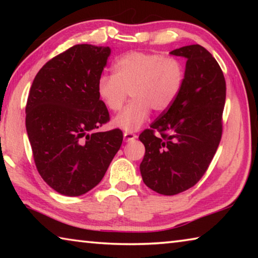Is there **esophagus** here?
<instances>
[{
  "label": "esophagus",
  "instance_id": "34e87169",
  "mask_svg": "<svg viewBox=\"0 0 258 258\" xmlns=\"http://www.w3.org/2000/svg\"><path fill=\"white\" fill-rule=\"evenodd\" d=\"M137 138H138L137 134H134V133H131V132H125L124 133V141L125 142H131Z\"/></svg>",
  "mask_w": 258,
  "mask_h": 258
}]
</instances>
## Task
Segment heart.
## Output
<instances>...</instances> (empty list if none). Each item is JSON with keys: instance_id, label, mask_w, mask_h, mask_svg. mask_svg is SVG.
I'll return each instance as SVG.
<instances>
[{"instance_id": "obj_1", "label": "heart", "mask_w": 258, "mask_h": 258, "mask_svg": "<svg viewBox=\"0 0 258 258\" xmlns=\"http://www.w3.org/2000/svg\"><path fill=\"white\" fill-rule=\"evenodd\" d=\"M112 68L113 75L98 78V97L109 110L118 111L131 93L133 100L112 120L115 127L128 132L141 127L151 109L163 112L171 108L185 81L182 61L157 52H128L117 58Z\"/></svg>"}]
</instances>
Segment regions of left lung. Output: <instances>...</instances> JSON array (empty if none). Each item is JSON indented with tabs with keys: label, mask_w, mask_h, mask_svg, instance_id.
Instances as JSON below:
<instances>
[{
	"label": "left lung",
	"mask_w": 258,
	"mask_h": 258,
	"mask_svg": "<svg viewBox=\"0 0 258 258\" xmlns=\"http://www.w3.org/2000/svg\"><path fill=\"white\" fill-rule=\"evenodd\" d=\"M171 54L186 58L184 85L173 106L139 137L146 148L142 180L165 196L190 189L206 173L223 132L226 95L223 72L204 46H183Z\"/></svg>",
	"instance_id": "1"
}]
</instances>
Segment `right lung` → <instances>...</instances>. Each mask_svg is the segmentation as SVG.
Here are the masks:
<instances>
[{
	"mask_svg": "<svg viewBox=\"0 0 258 258\" xmlns=\"http://www.w3.org/2000/svg\"><path fill=\"white\" fill-rule=\"evenodd\" d=\"M108 46L77 44L47 61L35 76L26 104V130L35 165L52 189L77 197L98 185L123 142L97 83Z\"/></svg>",
	"mask_w": 258,
	"mask_h": 258,
	"instance_id": "add662e5",
	"label": "right lung"
}]
</instances>
